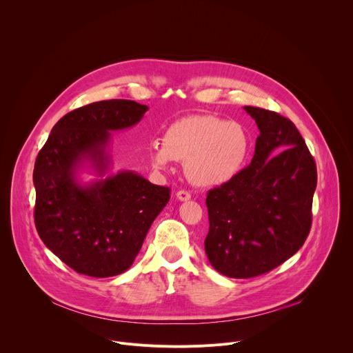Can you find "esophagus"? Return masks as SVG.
<instances>
[{"label": "esophagus", "instance_id": "34e87169", "mask_svg": "<svg viewBox=\"0 0 353 353\" xmlns=\"http://www.w3.org/2000/svg\"><path fill=\"white\" fill-rule=\"evenodd\" d=\"M176 196H177V199H179V201H188V199L191 198L190 192H188V191H184V190H180V191H177Z\"/></svg>", "mask_w": 353, "mask_h": 353}]
</instances>
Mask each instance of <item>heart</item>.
<instances>
[{
  "instance_id": "1",
  "label": "heart",
  "mask_w": 353,
  "mask_h": 353,
  "mask_svg": "<svg viewBox=\"0 0 353 353\" xmlns=\"http://www.w3.org/2000/svg\"><path fill=\"white\" fill-rule=\"evenodd\" d=\"M250 146V135L239 123L214 114H191L169 124L162 142L149 143L148 159L157 170L170 169L173 161L185 162L192 184L212 188L232 181L243 170Z\"/></svg>"
}]
</instances>
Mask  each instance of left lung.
I'll return each instance as SVG.
<instances>
[{
  "label": "left lung",
  "mask_w": 353,
  "mask_h": 353,
  "mask_svg": "<svg viewBox=\"0 0 353 353\" xmlns=\"http://www.w3.org/2000/svg\"><path fill=\"white\" fill-rule=\"evenodd\" d=\"M260 135L254 157L232 181L207 195L205 253L229 278L265 274L303 245L312 226L317 169L294 124L260 108H243Z\"/></svg>",
  "instance_id": "left-lung-1"
}]
</instances>
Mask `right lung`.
Returning a JSON list of instances; mask_svg holds the SVG:
<instances>
[{"mask_svg": "<svg viewBox=\"0 0 353 353\" xmlns=\"http://www.w3.org/2000/svg\"><path fill=\"white\" fill-rule=\"evenodd\" d=\"M148 106L103 100L65 114L36 158L34 225L46 247L78 274L109 278L125 272L170 199L132 170L110 173L112 132L138 124ZM98 179L83 183L79 173Z\"/></svg>", "mask_w": 353, "mask_h": 353, "instance_id": "add662e5", "label": "right lung"}]
</instances>
